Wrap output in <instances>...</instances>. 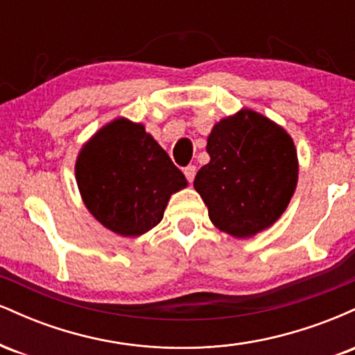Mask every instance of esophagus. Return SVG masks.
Wrapping results in <instances>:
<instances>
[{
	"label": "esophagus",
	"mask_w": 355,
	"mask_h": 355,
	"mask_svg": "<svg viewBox=\"0 0 355 355\" xmlns=\"http://www.w3.org/2000/svg\"><path fill=\"white\" fill-rule=\"evenodd\" d=\"M183 173H185L187 180H189V182H193L195 173H197V166H195V165H187L185 168H183Z\"/></svg>",
	"instance_id": "esophagus-1"
}]
</instances>
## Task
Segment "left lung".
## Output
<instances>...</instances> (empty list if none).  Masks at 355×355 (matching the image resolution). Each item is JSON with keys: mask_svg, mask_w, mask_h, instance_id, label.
<instances>
[{"mask_svg": "<svg viewBox=\"0 0 355 355\" xmlns=\"http://www.w3.org/2000/svg\"><path fill=\"white\" fill-rule=\"evenodd\" d=\"M210 162L193 180L220 230L252 237L287 209L297 185L292 138L268 118L242 110L222 120L207 140Z\"/></svg>", "mask_w": 355, "mask_h": 355, "instance_id": "8db88e82", "label": "left lung"}]
</instances>
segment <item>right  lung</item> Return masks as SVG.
I'll return each mask as SVG.
<instances>
[{
    "instance_id": "add662e5",
    "label": "right lung",
    "mask_w": 355,
    "mask_h": 355,
    "mask_svg": "<svg viewBox=\"0 0 355 355\" xmlns=\"http://www.w3.org/2000/svg\"><path fill=\"white\" fill-rule=\"evenodd\" d=\"M76 182L101 225L123 237L145 234L164 218L170 195L185 177L144 125L118 118L80 152Z\"/></svg>"
}]
</instances>
